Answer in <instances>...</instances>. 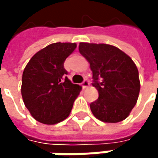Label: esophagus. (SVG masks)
<instances>
[{
  "label": "esophagus",
  "mask_w": 158,
  "mask_h": 158,
  "mask_svg": "<svg viewBox=\"0 0 158 158\" xmlns=\"http://www.w3.org/2000/svg\"><path fill=\"white\" fill-rule=\"evenodd\" d=\"M89 80H88V79H84V81L81 83V86H82V88H83V89L88 88V87H89Z\"/></svg>",
  "instance_id": "esophagus-1"
}]
</instances>
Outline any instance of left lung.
<instances>
[{
  "label": "left lung",
  "instance_id": "left-lung-1",
  "mask_svg": "<svg viewBox=\"0 0 158 158\" xmlns=\"http://www.w3.org/2000/svg\"><path fill=\"white\" fill-rule=\"evenodd\" d=\"M79 53L89 61L92 85L99 98L90 103L93 115L104 123L126 119L136 104L140 80L132 58L118 48L106 44L79 43Z\"/></svg>",
  "mask_w": 158,
  "mask_h": 158
}]
</instances>
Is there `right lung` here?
<instances>
[{"label": "right lung", "instance_id": "right-lung-1", "mask_svg": "<svg viewBox=\"0 0 158 158\" xmlns=\"http://www.w3.org/2000/svg\"><path fill=\"white\" fill-rule=\"evenodd\" d=\"M75 43H54L41 49L27 63L22 78V97L31 115L45 124H56L69 117L81 87L66 77V58Z\"/></svg>", "mask_w": 158, "mask_h": 158}]
</instances>
